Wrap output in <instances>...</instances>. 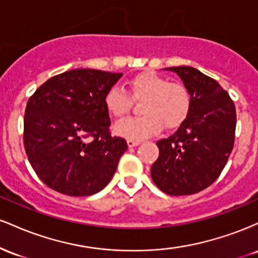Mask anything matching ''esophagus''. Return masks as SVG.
Instances as JSON below:
<instances>
[{
  "instance_id": "obj_1",
  "label": "esophagus",
  "mask_w": 258,
  "mask_h": 258,
  "mask_svg": "<svg viewBox=\"0 0 258 258\" xmlns=\"http://www.w3.org/2000/svg\"><path fill=\"white\" fill-rule=\"evenodd\" d=\"M141 144V142L139 141H132V139H127V146H128V148H135L137 147Z\"/></svg>"
}]
</instances>
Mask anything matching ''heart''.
<instances>
[{"instance_id":"obj_1","label":"heart","mask_w":258,"mask_h":258,"mask_svg":"<svg viewBox=\"0 0 258 258\" xmlns=\"http://www.w3.org/2000/svg\"><path fill=\"white\" fill-rule=\"evenodd\" d=\"M127 93L135 102L143 100L141 114L144 116L117 122L114 132L122 138L142 141L156 135L162 126L174 130L190 112L191 97L185 86L171 84L168 79L154 72H144L132 78L127 82ZM128 95L117 87L106 92L104 105L112 117L122 119L131 110L132 100Z\"/></svg>"}]
</instances>
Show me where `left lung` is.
Returning a JSON list of instances; mask_svg holds the SVG:
<instances>
[{
	"mask_svg": "<svg viewBox=\"0 0 258 258\" xmlns=\"http://www.w3.org/2000/svg\"><path fill=\"white\" fill-rule=\"evenodd\" d=\"M191 97L188 117L168 138L156 143L153 182L168 195L199 193L218 178L232 153L235 106L214 79L191 67H172Z\"/></svg>",
	"mask_w": 258,
	"mask_h": 258,
	"instance_id": "obj_1",
	"label": "left lung"
}]
</instances>
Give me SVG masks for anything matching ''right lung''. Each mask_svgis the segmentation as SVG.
<instances>
[{
	"instance_id": "right-lung-1",
	"label": "right lung",
	"mask_w": 258,
	"mask_h": 258,
	"mask_svg": "<svg viewBox=\"0 0 258 258\" xmlns=\"http://www.w3.org/2000/svg\"><path fill=\"white\" fill-rule=\"evenodd\" d=\"M121 76L69 70L47 80L29 99L25 152L37 176L53 190L88 197L110 182L127 143L109 133L104 97Z\"/></svg>"
}]
</instances>
